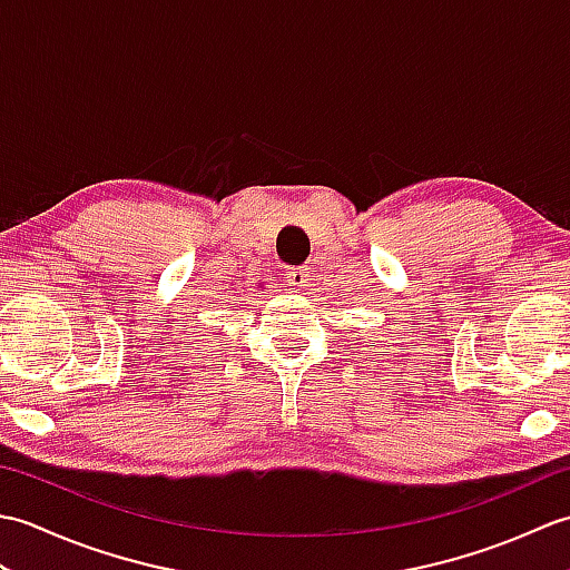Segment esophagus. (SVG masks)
<instances>
[{"mask_svg":"<svg viewBox=\"0 0 570 570\" xmlns=\"http://www.w3.org/2000/svg\"><path fill=\"white\" fill-rule=\"evenodd\" d=\"M308 276H311L308 266H296V269L286 272V282L292 284V286H296V288H304V286H308V282H311Z\"/></svg>","mask_w":570,"mask_h":570,"instance_id":"34e87169","label":"esophagus"}]
</instances>
